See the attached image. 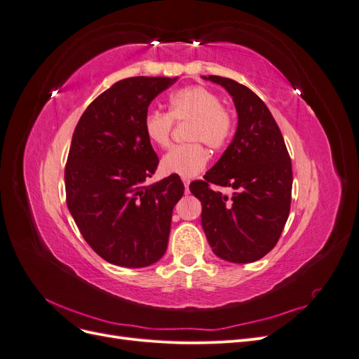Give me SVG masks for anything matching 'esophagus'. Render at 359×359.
Returning <instances> with one entry per match:
<instances>
[{
	"label": "esophagus",
	"mask_w": 359,
	"mask_h": 359,
	"mask_svg": "<svg viewBox=\"0 0 359 359\" xmlns=\"http://www.w3.org/2000/svg\"><path fill=\"white\" fill-rule=\"evenodd\" d=\"M182 182H184V187H186V193H189V184H190V180H189V178H182Z\"/></svg>",
	"instance_id": "esophagus-1"
}]
</instances>
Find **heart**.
<instances>
[{
    "instance_id": "obj_1",
    "label": "heart",
    "mask_w": 359,
    "mask_h": 359,
    "mask_svg": "<svg viewBox=\"0 0 359 359\" xmlns=\"http://www.w3.org/2000/svg\"><path fill=\"white\" fill-rule=\"evenodd\" d=\"M173 121H190L187 139L199 140L173 147L160 161L161 172L182 178L198 175L208 163V151L201 142L219 149L226 145L232 133V118L222 107L220 97L201 85L186 86L170 94L169 114L149 111L144 119L147 139L154 147L166 148L170 144Z\"/></svg>"
}]
</instances>
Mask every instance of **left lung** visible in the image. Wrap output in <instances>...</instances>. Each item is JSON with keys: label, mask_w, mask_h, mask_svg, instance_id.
<instances>
[{"label": "left lung", "mask_w": 359, "mask_h": 359, "mask_svg": "<svg viewBox=\"0 0 359 359\" xmlns=\"http://www.w3.org/2000/svg\"><path fill=\"white\" fill-rule=\"evenodd\" d=\"M231 94L236 132L220 160L193 181L190 191L202 203L201 223L212 252L227 262L250 264L274 248L287 222L292 165L276 119L266 104L236 81L202 76ZM210 183L231 187L227 198Z\"/></svg>", "instance_id": "obj_1"}]
</instances>
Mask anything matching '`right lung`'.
<instances>
[{
	"label": "right lung",
	"instance_id": "obj_1",
	"mask_svg": "<svg viewBox=\"0 0 359 359\" xmlns=\"http://www.w3.org/2000/svg\"><path fill=\"white\" fill-rule=\"evenodd\" d=\"M178 78L118 81L86 107L66 165L67 206L94 252L109 264L145 268L168 248L172 211L184 184H147L158 157L144 132L148 106Z\"/></svg>",
	"mask_w": 359,
	"mask_h": 359
}]
</instances>
